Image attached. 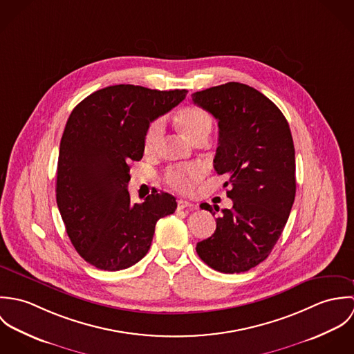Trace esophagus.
<instances>
[{"mask_svg": "<svg viewBox=\"0 0 354 354\" xmlns=\"http://www.w3.org/2000/svg\"><path fill=\"white\" fill-rule=\"evenodd\" d=\"M177 207H178L180 209H184V208H189V209H194V208H196V204L188 202V201H184V199H180V201L177 202Z\"/></svg>", "mask_w": 354, "mask_h": 354, "instance_id": "1", "label": "esophagus"}]
</instances>
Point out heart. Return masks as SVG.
<instances>
[{
	"label": "heart",
	"mask_w": 354,
	"mask_h": 354,
	"mask_svg": "<svg viewBox=\"0 0 354 354\" xmlns=\"http://www.w3.org/2000/svg\"><path fill=\"white\" fill-rule=\"evenodd\" d=\"M177 124L185 136L194 143L203 138H208L212 120L211 115L199 106H185L177 113ZM163 124L162 120H155L150 124L145 135V151L151 153L156 150L159 139L162 136ZM205 174V166L194 162L167 169L165 178L169 185L178 191H192Z\"/></svg>",
	"instance_id": "obj_1"
}]
</instances>
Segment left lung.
<instances>
[{
  "label": "left lung",
  "mask_w": 354,
  "mask_h": 354,
  "mask_svg": "<svg viewBox=\"0 0 354 354\" xmlns=\"http://www.w3.org/2000/svg\"><path fill=\"white\" fill-rule=\"evenodd\" d=\"M219 128L214 169L226 174L232 209H222L211 237L196 252L211 268L244 272L267 259L288 222L296 196V158L289 124L275 103L230 82L192 94ZM201 207L215 211L208 203Z\"/></svg>",
  "instance_id": "1"
}]
</instances>
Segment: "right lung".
I'll use <instances>...</instances> for the list:
<instances>
[{
  "instance_id": "1",
  "label": "right lung",
  "mask_w": 354,
  "mask_h": 354,
  "mask_svg": "<svg viewBox=\"0 0 354 354\" xmlns=\"http://www.w3.org/2000/svg\"><path fill=\"white\" fill-rule=\"evenodd\" d=\"M187 93L117 84L72 110L59 143L55 196L71 243L94 267L118 271L142 260L156 221L176 211L170 194L155 189L132 204L127 188L129 162L143 158L150 122Z\"/></svg>"
}]
</instances>
